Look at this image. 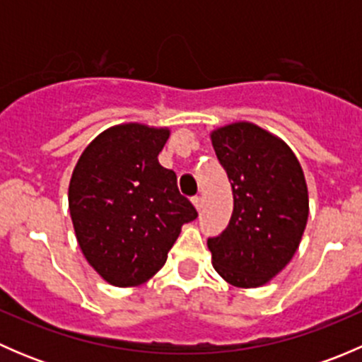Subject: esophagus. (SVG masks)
<instances>
[{
    "instance_id": "1",
    "label": "esophagus",
    "mask_w": 362,
    "mask_h": 362,
    "mask_svg": "<svg viewBox=\"0 0 362 362\" xmlns=\"http://www.w3.org/2000/svg\"><path fill=\"white\" fill-rule=\"evenodd\" d=\"M192 203H194V206L198 208V210H202V204H203V199L199 198V196H194V198H192Z\"/></svg>"
}]
</instances>
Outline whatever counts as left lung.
<instances>
[{"mask_svg": "<svg viewBox=\"0 0 362 362\" xmlns=\"http://www.w3.org/2000/svg\"><path fill=\"white\" fill-rule=\"evenodd\" d=\"M215 154L231 180L228 228L208 238L214 268L236 287L272 280L293 259L308 218V191L289 147L250 122L211 133Z\"/></svg>", "mask_w": 362, "mask_h": 362, "instance_id": "left-lung-1", "label": "left lung"}]
</instances>
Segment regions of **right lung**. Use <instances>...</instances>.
I'll use <instances>...</instances> for the list:
<instances>
[{"label": "right lung", "mask_w": 362, "mask_h": 362, "mask_svg": "<svg viewBox=\"0 0 362 362\" xmlns=\"http://www.w3.org/2000/svg\"><path fill=\"white\" fill-rule=\"evenodd\" d=\"M168 129L122 124L83 151L69 182V214L89 264L107 282L131 287L163 268L185 222L198 217L177 175L159 164Z\"/></svg>", "instance_id": "right-lung-1"}]
</instances>
